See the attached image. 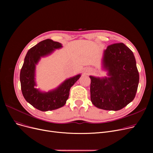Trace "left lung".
<instances>
[{
  "label": "left lung",
  "instance_id": "left-lung-1",
  "mask_svg": "<svg viewBox=\"0 0 153 153\" xmlns=\"http://www.w3.org/2000/svg\"><path fill=\"white\" fill-rule=\"evenodd\" d=\"M102 68L108 77L90 76L91 99L100 109L117 111L134 99L139 73L133 53L125 44L115 43L103 51Z\"/></svg>",
  "mask_w": 153,
  "mask_h": 153
}]
</instances>
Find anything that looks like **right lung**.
Here are the masks:
<instances>
[{
    "instance_id": "1",
    "label": "right lung",
    "mask_w": 153,
    "mask_h": 153,
    "mask_svg": "<svg viewBox=\"0 0 153 153\" xmlns=\"http://www.w3.org/2000/svg\"><path fill=\"white\" fill-rule=\"evenodd\" d=\"M62 47L61 43L47 39L32 47L24 59L20 74L22 94L27 102L40 111L53 110L63 107L68 99L71 87L81 76L79 74L67 79L58 87L47 92L35 87L36 66L40 59Z\"/></svg>"
}]
</instances>
